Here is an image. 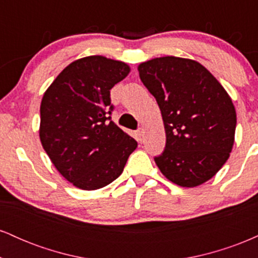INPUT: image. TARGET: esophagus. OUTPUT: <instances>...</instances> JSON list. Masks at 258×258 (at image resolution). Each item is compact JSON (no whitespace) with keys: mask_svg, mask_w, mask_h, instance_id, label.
I'll return each instance as SVG.
<instances>
[{"mask_svg":"<svg viewBox=\"0 0 258 258\" xmlns=\"http://www.w3.org/2000/svg\"><path fill=\"white\" fill-rule=\"evenodd\" d=\"M144 133H146V132H144L143 128H139L137 131V138H138V141L141 142V143H142V142H144Z\"/></svg>","mask_w":258,"mask_h":258,"instance_id":"1","label":"esophagus"}]
</instances>
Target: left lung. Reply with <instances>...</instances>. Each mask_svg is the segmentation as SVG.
I'll return each instance as SVG.
<instances>
[{
  "instance_id": "obj_1",
  "label": "left lung",
  "mask_w": 258,
  "mask_h": 258,
  "mask_svg": "<svg viewBox=\"0 0 258 258\" xmlns=\"http://www.w3.org/2000/svg\"><path fill=\"white\" fill-rule=\"evenodd\" d=\"M139 78L155 97L166 146L155 156L162 174L193 188L215 176L232 152L236 112L232 99L205 67L191 59L155 58L139 64Z\"/></svg>"
}]
</instances>
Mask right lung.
<instances>
[{
    "label": "right lung",
    "instance_id": "obj_1",
    "mask_svg": "<svg viewBox=\"0 0 258 258\" xmlns=\"http://www.w3.org/2000/svg\"><path fill=\"white\" fill-rule=\"evenodd\" d=\"M130 67L102 55L73 61L44 92L40 139L65 179L84 190L110 184L137 142L111 121L110 90Z\"/></svg>",
    "mask_w": 258,
    "mask_h": 258
}]
</instances>
